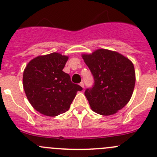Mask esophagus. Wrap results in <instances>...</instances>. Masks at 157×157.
Masks as SVG:
<instances>
[{
  "mask_svg": "<svg viewBox=\"0 0 157 157\" xmlns=\"http://www.w3.org/2000/svg\"><path fill=\"white\" fill-rule=\"evenodd\" d=\"M80 85L82 86V87L84 88V83H83V82H81V83H80Z\"/></svg>",
  "mask_w": 157,
  "mask_h": 157,
  "instance_id": "esophagus-1",
  "label": "esophagus"
}]
</instances>
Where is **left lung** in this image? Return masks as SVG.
I'll return each mask as SVG.
<instances>
[{"mask_svg":"<svg viewBox=\"0 0 157 157\" xmlns=\"http://www.w3.org/2000/svg\"><path fill=\"white\" fill-rule=\"evenodd\" d=\"M82 58L94 77L93 87L85 96L93 112L111 115L125 106L135 85L133 63L121 54L108 49H97Z\"/></svg>","mask_w":157,"mask_h":157,"instance_id":"8db88e82","label":"left lung"}]
</instances>
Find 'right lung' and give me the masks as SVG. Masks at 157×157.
<instances>
[{"label": "right lung", "mask_w": 157, "mask_h": 157, "mask_svg": "<svg viewBox=\"0 0 157 157\" xmlns=\"http://www.w3.org/2000/svg\"><path fill=\"white\" fill-rule=\"evenodd\" d=\"M67 60L66 55L53 52L33 58L24 69L23 85L26 97L42 115L55 117L67 112L77 91L83 90L63 71Z\"/></svg>", "instance_id": "right-lung-1"}]
</instances>
